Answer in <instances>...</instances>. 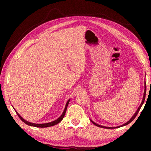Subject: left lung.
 Wrapping results in <instances>:
<instances>
[{"mask_svg":"<svg viewBox=\"0 0 151 151\" xmlns=\"http://www.w3.org/2000/svg\"><path fill=\"white\" fill-rule=\"evenodd\" d=\"M145 95H146V84L145 83V90H144V93H143V100H142V103H141V104H140V106H139V108H137V111H136V113L134 114V115L133 116L131 117V119H130L128 121V122H127L126 123H124V124H122V125H121V126H119V127H104V126H102V125H100V124H97V123H95V122H93V121L92 120H91L90 119V121H91V123L93 124H95V126H97V127H101V128H103V129H116V128H119V127H123V126H125V125H127V124H129L130 123H131V122H132L134 119H135V117H136V115H137V114H138V112H139V110H140V108H142V105L143 104V103H144V101H145Z\"/></svg>","mask_w":151,"mask_h":151,"instance_id":"obj_1","label":"left lung"}]
</instances>
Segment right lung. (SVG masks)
Instances as JSON below:
<instances>
[{"label": "right lung", "mask_w": 151, "mask_h": 151, "mask_svg": "<svg viewBox=\"0 0 151 151\" xmlns=\"http://www.w3.org/2000/svg\"><path fill=\"white\" fill-rule=\"evenodd\" d=\"M69 101H70V99H69L68 101L67 102L66 105H65V109H64V111H63V112L62 113V115H61V116H60L58 119H57L56 120L54 121H52V122H50V123H43V124H36V123H30V122H28V121H26V120H24V119L22 118V117L21 116V115H19V114L17 113V111H16V110H15V109H14V110H15V111H16V113H17V115L19 116V117L20 118V119H21L22 121H23L25 124H28V125H29V126L35 127H40V128L49 127H52V126H54V125H56V124H57L58 123H59L63 119V117H64V115H65V112H66V110H67V106H68V104H69Z\"/></svg>", "instance_id": "right-lung-1"}]
</instances>
